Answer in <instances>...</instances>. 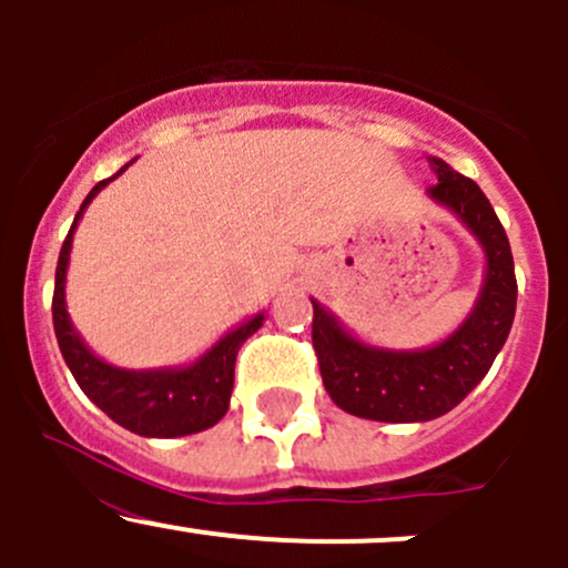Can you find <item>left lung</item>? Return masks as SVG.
<instances>
[{
  "label": "left lung",
  "mask_w": 568,
  "mask_h": 568,
  "mask_svg": "<svg viewBox=\"0 0 568 568\" xmlns=\"http://www.w3.org/2000/svg\"><path fill=\"white\" fill-rule=\"evenodd\" d=\"M437 183L428 186L486 252L478 305L459 329L426 352H385L359 343L313 300V348L329 398L348 415L382 423H423L445 415L489 374L517 313V274L506 227L473 178L432 159Z\"/></svg>",
  "instance_id": "8db88e82"
}]
</instances>
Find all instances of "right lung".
Returning <instances> with one entry per match:
<instances>
[{
	"label": "right lung",
	"instance_id": "obj_1",
	"mask_svg": "<svg viewBox=\"0 0 568 568\" xmlns=\"http://www.w3.org/2000/svg\"><path fill=\"white\" fill-rule=\"evenodd\" d=\"M129 168V164H125ZM123 168V170H125ZM120 170V173H123ZM114 173L112 178H118ZM112 178L95 183L90 194L84 197L65 242H62L60 261H57L54 277V300H51V316H54V335L60 343V352L71 368L73 379L82 387L84 395L106 412L114 423H120L129 432L140 437H186L197 434L203 428H211L225 417L227 404L233 393V368H236V354L242 343L252 332L263 324V316L250 318L239 329L227 332L211 352H205L189 368L178 371H123L112 368L104 359L95 357L77 329L71 326V318L65 313V268L68 255H71L73 231L88 209L90 200L106 186Z\"/></svg>",
	"mask_w": 568,
	"mask_h": 568
}]
</instances>
